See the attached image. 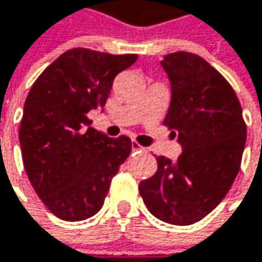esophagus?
Returning <instances> with one entry per match:
<instances>
[{
	"label": "esophagus",
	"instance_id": "34e87169",
	"mask_svg": "<svg viewBox=\"0 0 262 262\" xmlns=\"http://www.w3.org/2000/svg\"><path fill=\"white\" fill-rule=\"evenodd\" d=\"M132 150H134V152H144L146 147H143V146H140L137 141H134V143H132Z\"/></svg>",
	"mask_w": 262,
	"mask_h": 262
}]
</instances>
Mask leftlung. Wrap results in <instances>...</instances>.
Returning a JSON list of instances; mask_svg holds the SVG:
<instances>
[{
  "instance_id": "obj_1",
  "label": "left lung",
  "mask_w": 262,
  "mask_h": 262,
  "mask_svg": "<svg viewBox=\"0 0 262 262\" xmlns=\"http://www.w3.org/2000/svg\"><path fill=\"white\" fill-rule=\"evenodd\" d=\"M172 99L164 119L183 154L158 157L157 173L140 183L149 212L189 226L209 215L230 190L241 166L247 127L238 96L206 59L189 52L166 55Z\"/></svg>"
}]
</instances>
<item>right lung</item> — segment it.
Instances as JSON below:
<instances>
[{
	"mask_svg": "<svg viewBox=\"0 0 262 262\" xmlns=\"http://www.w3.org/2000/svg\"><path fill=\"white\" fill-rule=\"evenodd\" d=\"M138 55L70 49L33 82L19 127L24 169L46 207L64 221L98 213L110 181L132 152L127 137L108 138L87 113L104 107L115 76Z\"/></svg>",
	"mask_w": 262,
	"mask_h": 262,
	"instance_id": "obj_1",
	"label": "right lung"
}]
</instances>
